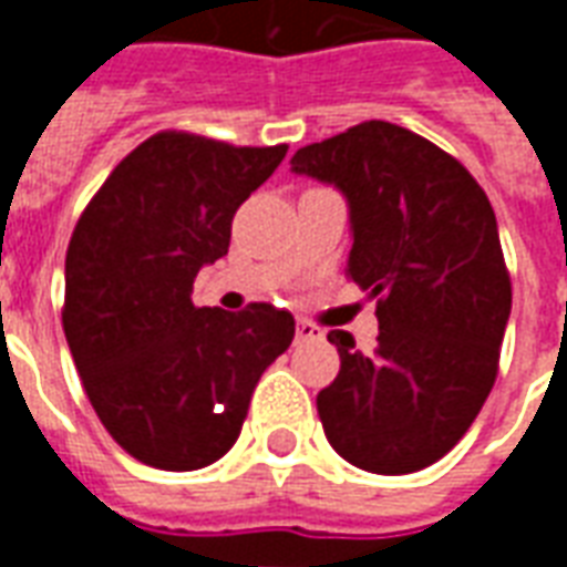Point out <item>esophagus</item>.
Listing matches in <instances>:
<instances>
[{"label":"esophagus","instance_id":"obj_1","mask_svg":"<svg viewBox=\"0 0 567 567\" xmlns=\"http://www.w3.org/2000/svg\"><path fill=\"white\" fill-rule=\"evenodd\" d=\"M321 337V328L316 321L309 319H300L297 321V340H319Z\"/></svg>","mask_w":567,"mask_h":567}]
</instances>
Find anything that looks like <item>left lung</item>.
<instances>
[{"label": "left lung", "mask_w": 567, "mask_h": 567, "mask_svg": "<svg viewBox=\"0 0 567 567\" xmlns=\"http://www.w3.org/2000/svg\"><path fill=\"white\" fill-rule=\"evenodd\" d=\"M295 173L349 199L346 276L377 297L373 352L331 331L337 380L316 404L346 462L370 474H413L474 425L498 377L511 316V272L486 190L419 133L364 121L291 157Z\"/></svg>", "instance_id": "left-lung-1"}]
</instances>
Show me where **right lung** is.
<instances>
[{"label": "right lung", "instance_id": "1", "mask_svg": "<svg viewBox=\"0 0 567 567\" xmlns=\"http://www.w3.org/2000/svg\"><path fill=\"white\" fill-rule=\"evenodd\" d=\"M285 151L161 130L81 212L63 331L96 416L136 462L161 471L218 462L260 373L295 340V316L272 303L243 312L190 303L199 267L227 255L236 209Z\"/></svg>", "mask_w": 567, "mask_h": 567}]
</instances>
